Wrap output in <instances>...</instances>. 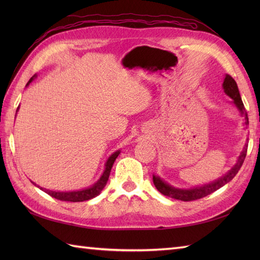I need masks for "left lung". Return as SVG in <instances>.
I'll list each match as a JSON object with an SVG mask.
<instances>
[{"mask_svg":"<svg viewBox=\"0 0 260 260\" xmlns=\"http://www.w3.org/2000/svg\"><path fill=\"white\" fill-rule=\"evenodd\" d=\"M223 89L224 92L227 93L229 97H231L234 99V103L236 104V106L238 107V109L241 112V114L244 115L245 120H246V125H248V115L244 106V103L241 101L240 93H239V89L238 86H237V82L235 81V79L233 77L227 75L224 78L223 81ZM247 147L248 145H246L244 147V151L240 153V156L238 158V162L235 165V167L231 169L229 172L225 174L224 176H222L221 179H219L217 181L212 182V183L206 184L200 187H194V189L191 190H180V189H175V187L171 186L158 178V176L153 175V182L154 185H155L156 189L162 193L163 196H167L170 198L176 199V200H181V201H193V200H198V199H202L204 197H207L209 194H211L214 191H217L220 187L223 186L224 184H227L229 181L233 180L236 174L238 173V171L240 170L242 163L245 161V157L247 155Z\"/></svg>","mask_w":260,"mask_h":260,"instance_id":"obj_1","label":"left lung"}]
</instances>
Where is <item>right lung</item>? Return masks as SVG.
Segmentation results:
<instances>
[{"mask_svg":"<svg viewBox=\"0 0 260 260\" xmlns=\"http://www.w3.org/2000/svg\"><path fill=\"white\" fill-rule=\"evenodd\" d=\"M36 76H33L32 78L29 80V82H31L35 78ZM119 151H117L116 153H114L112 156L108 158V161L106 163V169H105L104 173L102 175V178L99 179V181L97 183H95V185H92L91 187H88V189L81 190V191H74V192H54V191H50V190H45L40 187V189L45 190L46 193H48L49 196L58 199L60 201H68V202H81V201H87L89 199H92L97 197L99 193L103 191V189L106 185L109 174H110V170L113 168V164L115 162L116 157L118 156Z\"/></svg>","mask_w":260,"mask_h":260,"instance_id":"add662e5","label":"right lung"}]
</instances>
